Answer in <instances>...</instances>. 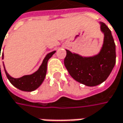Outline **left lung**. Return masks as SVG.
Listing matches in <instances>:
<instances>
[{"label": "left lung", "mask_w": 123, "mask_h": 123, "mask_svg": "<svg viewBox=\"0 0 123 123\" xmlns=\"http://www.w3.org/2000/svg\"><path fill=\"white\" fill-rule=\"evenodd\" d=\"M101 31L104 34L100 52L93 56L84 57L66 50L64 64L69 74L77 82L88 86L104 82L116 64V44L109 28L100 22Z\"/></svg>", "instance_id": "left-lung-1"}]
</instances>
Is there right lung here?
<instances>
[{
  "instance_id": "right-lung-1",
  "label": "right lung",
  "mask_w": 123,
  "mask_h": 123,
  "mask_svg": "<svg viewBox=\"0 0 123 123\" xmlns=\"http://www.w3.org/2000/svg\"><path fill=\"white\" fill-rule=\"evenodd\" d=\"M55 53V50L50 52L46 55L41 66L38 69V70H37L35 73H34L31 74L24 75L23 77H19V78L12 77L8 73H7L6 68H5V65L3 64L5 73H6L7 79L9 80V81L10 82L11 84L14 86H15L16 88L19 89V90H22L24 92L34 91L35 89L39 88L41 86V84H42V82H43L46 74V71H47V62ZM3 58H4V55H3V52L2 58L3 59Z\"/></svg>"
}]
</instances>
